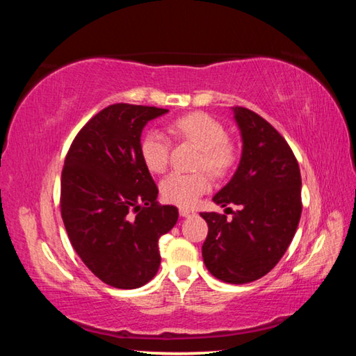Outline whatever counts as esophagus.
I'll list each match as a JSON object with an SVG mask.
<instances>
[{"mask_svg": "<svg viewBox=\"0 0 356 356\" xmlns=\"http://www.w3.org/2000/svg\"><path fill=\"white\" fill-rule=\"evenodd\" d=\"M180 216H184V218H186V216H193L195 215V210H190V209H180L179 210Z\"/></svg>", "mask_w": 356, "mask_h": 356, "instance_id": "obj_1", "label": "esophagus"}]
</instances>
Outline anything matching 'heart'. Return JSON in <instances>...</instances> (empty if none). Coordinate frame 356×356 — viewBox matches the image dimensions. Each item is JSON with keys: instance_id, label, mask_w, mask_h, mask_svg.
Here are the masks:
<instances>
[{"instance_id": "heart-1", "label": "heart", "mask_w": 356, "mask_h": 356, "mask_svg": "<svg viewBox=\"0 0 356 356\" xmlns=\"http://www.w3.org/2000/svg\"><path fill=\"white\" fill-rule=\"evenodd\" d=\"M170 134L176 140L193 143L201 149L197 168L212 172L213 176H226L236 163V146L227 140L226 129L220 120L206 113H190L174 119ZM171 144L160 130H147L140 141V155L150 172L166 171L170 163ZM210 190V177L204 172L180 174L172 172L161 180L160 191L166 202L180 207H193L197 200Z\"/></svg>"}]
</instances>
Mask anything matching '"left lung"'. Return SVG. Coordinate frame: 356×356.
<instances>
[{"instance_id":"left-lung-1","label":"left lung","mask_w":356,"mask_h":356,"mask_svg":"<svg viewBox=\"0 0 356 356\" xmlns=\"http://www.w3.org/2000/svg\"><path fill=\"white\" fill-rule=\"evenodd\" d=\"M242 135L236 174L213 196L232 218L204 212L209 234L202 259L210 273L229 284H246L267 275L284 256L301 216V176L291 146L254 111L234 106Z\"/></svg>"}]
</instances>
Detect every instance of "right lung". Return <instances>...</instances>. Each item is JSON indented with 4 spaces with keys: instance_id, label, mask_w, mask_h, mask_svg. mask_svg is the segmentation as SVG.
<instances>
[{
    "instance_id": "1",
    "label": "right lung",
    "mask_w": 356,
    "mask_h": 356,
    "mask_svg": "<svg viewBox=\"0 0 356 356\" xmlns=\"http://www.w3.org/2000/svg\"><path fill=\"white\" fill-rule=\"evenodd\" d=\"M165 108L114 104L78 131L61 174V216L84 265L108 286L141 287L160 267L159 238L179 210L160 206L140 155L141 131Z\"/></svg>"
}]
</instances>
